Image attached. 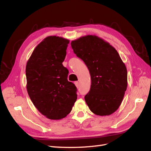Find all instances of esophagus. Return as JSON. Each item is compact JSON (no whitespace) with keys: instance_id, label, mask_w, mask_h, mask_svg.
<instances>
[{"instance_id":"1","label":"esophagus","mask_w":151,"mask_h":151,"mask_svg":"<svg viewBox=\"0 0 151 151\" xmlns=\"http://www.w3.org/2000/svg\"><path fill=\"white\" fill-rule=\"evenodd\" d=\"M74 84H75L76 86L77 87V88H79V82H78V81H76V82H75Z\"/></svg>"}]
</instances>
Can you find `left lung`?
<instances>
[{
    "label": "left lung",
    "instance_id": "8db88e82",
    "mask_svg": "<svg viewBox=\"0 0 151 151\" xmlns=\"http://www.w3.org/2000/svg\"><path fill=\"white\" fill-rule=\"evenodd\" d=\"M77 57L88 67L91 89L85 97L90 110L99 116L109 115L119 108L127 88V70L115 48L94 35L72 41Z\"/></svg>",
    "mask_w": 151,
    "mask_h": 151
}]
</instances>
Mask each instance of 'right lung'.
Segmentation results:
<instances>
[{
    "instance_id": "obj_1",
    "label": "right lung",
    "mask_w": 151,
    "mask_h": 151,
    "mask_svg": "<svg viewBox=\"0 0 151 151\" xmlns=\"http://www.w3.org/2000/svg\"><path fill=\"white\" fill-rule=\"evenodd\" d=\"M69 40L50 36L39 43L26 67V88L38 110L50 120H60L69 113L77 98L75 84L68 81L63 65Z\"/></svg>"
}]
</instances>
